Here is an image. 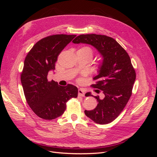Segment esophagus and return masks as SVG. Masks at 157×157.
<instances>
[{
    "label": "esophagus",
    "instance_id": "34e87169",
    "mask_svg": "<svg viewBox=\"0 0 157 157\" xmlns=\"http://www.w3.org/2000/svg\"><path fill=\"white\" fill-rule=\"evenodd\" d=\"M78 96H82V97H84V90L82 88H79L78 90Z\"/></svg>",
    "mask_w": 157,
    "mask_h": 157
}]
</instances>
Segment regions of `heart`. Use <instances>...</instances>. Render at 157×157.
<instances>
[{"label": "heart", "mask_w": 157, "mask_h": 157, "mask_svg": "<svg viewBox=\"0 0 157 157\" xmlns=\"http://www.w3.org/2000/svg\"><path fill=\"white\" fill-rule=\"evenodd\" d=\"M78 51H81L82 52H84V53L88 54L90 57H91V58H92V56H93V51L91 49V48H90V47H88V46L82 47L81 48L78 50Z\"/></svg>", "instance_id": "b5f03b06"}]
</instances>
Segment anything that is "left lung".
Returning <instances> with one entry per match:
<instances>
[{
	"label": "left lung",
	"mask_w": 157,
	"mask_h": 157,
	"mask_svg": "<svg viewBox=\"0 0 157 157\" xmlns=\"http://www.w3.org/2000/svg\"><path fill=\"white\" fill-rule=\"evenodd\" d=\"M73 43L91 45L101 57L98 75L93 78L96 82L92 86L102 90L105 96L100 99L87 92L85 96H94L98 103L94 110L84 113L97 124H107L120 115L132 95L136 72L130 56L115 39L105 35H80Z\"/></svg>",
	"instance_id": "1"
}]
</instances>
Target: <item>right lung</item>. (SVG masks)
I'll use <instances>...</instances> for the list:
<instances>
[{
    "label": "right lung",
    "mask_w": 157,
    "mask_h": 157,
    "mask_svg": "<svg viewBox=\"0 0 157 157\" xmlns=\"http://www.w3.org/2000/svg\"><path fill=\"white\" fill-rule=\"evenodd\" d=\"M76 35H55L41 39L33 46L24 61L21 82L28 105L36 115L45 120L62 115L66 103L78 96L72 84L61 86L47 79L54 71L58 56Z\"/></svg>",
    "instance_id": "obj_1"
}]
</instances>
